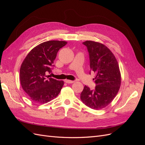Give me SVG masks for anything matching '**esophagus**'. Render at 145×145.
Instances as JSON below:
<instances>
[{"mask_svg": "<svg viewBox=\"0 0 145 145\" xmlns=\"http://www.w3.org/2000/svg\"><path fill=\"white\" fill-rule=\"evenodd\" d=\"M65 82L67 83H72L74 82H75L74 80H65Z\"/></svg>", "mask_w": 145, "mask_h": 145, "instance_id": "obj_1", "label": "esophagus"}]
</instances>
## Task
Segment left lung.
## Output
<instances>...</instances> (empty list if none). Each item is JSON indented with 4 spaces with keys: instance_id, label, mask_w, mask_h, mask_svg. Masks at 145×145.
Here are the masks:
<instances>
[{
    "instance_id": "left-lung-1",
    "label": "left lung",
    "mask_w": 145,
    "mask_h": 145,
    "mask_svg": "<svg viewBox=\"0 0 145 145\" xmlns=\"http://www.w3.org/2000/svg\"><path fill=\"white\" fill-rule=\"evenodd\" d=\"M89 52L91 71L95 74V88L84 86L80 99L93 109H103L112 102L119 91L121 74L115 56L102 43L86 40L83 42Z\"/></svg>"
}]
</instances>
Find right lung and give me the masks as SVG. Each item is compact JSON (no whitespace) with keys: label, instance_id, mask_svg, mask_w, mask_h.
<instances>
[{"label":"right lung","instance_id":"right-lung-1","mask_svg":"<svg viewBox=\"0 0 145 145\" xmlns=\"http://www.w3.org/2000/svg\"><path fill=\"white\" fill-rule=\"evenodd\" d=\"M67 42L50 40L38 45L26 56L20 68V81L24 91L35 103H46L59 95L64 85L62 80L51 78L57 52Z\"/></svg>","mask_w":145,"mask_h":145}]
</instances>
